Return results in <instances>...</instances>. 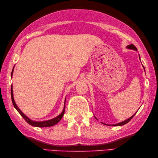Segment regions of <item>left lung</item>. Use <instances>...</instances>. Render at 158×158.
<instances>
[{"label": "left lung", "mask_w": 158, "mask_h": 158, "mask_svg": "<svg viewBox=\"0 0 158 158\" xmlns=\"http://www.w3.org/2000/svg\"><path fill=\"white\" fill-rule=\"evenodd\" d=\"M126 48H127V49H133V50H135V51H137V49H136V47H135V45H132V44L127 45V46L126 47ZM139 59H140V56H139ZM144 69H145V68H144ZM135 114H136V113H135ZM135 114H134V115H133L132 117H130V118L127 119L126 120L123 121V122H122L118 123L112 124V125H109V124H106V123H102L105 124V125H107V126H123V125H124V124H126V123H128V122H130V121L132 119V117L135 115ZM95 118L97 119V118H96V117H95Z\"/></svg>", "instance_id": "1"}]
</instances>
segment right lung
Returning a JSON list of instances; mask_svg holds the SVG:
<instances>
[{"label": "right lung", "mask_w": 158, "mask_h": 158, "mask_svg": "<svg viewBox=\"0 0 158 158\" xmlns=\"http://www.w3.org/2000/svg\"><path fill=\"white\" fill-rule=\"evenodd\" d=\"M13 69L12 70V72H11V77H12V75H13ZM11 100H12V102H13V105L14 106V107L15 108V109L18 110V113L20 114L22 116V117L23 119L26 120V122H27L28 123H29L30 125H31L32 126H35V127H50V126H53L56 125V124L58 123L61 119L62 118V117L64 115V111H65V102H66V99H65V101H64V109L62 111V113L60 114L59 115H58L57 117H56L55 118H53L52 119H49V120H47V121H43V122H36V121H33L32 119H31L26 116V115L23 113V112L21 110L19 109V107L17 106L16 103L14 100V97H13V87L11 85Z\"/></svg>", "instance_id": "add662e5"}]
</instances>
